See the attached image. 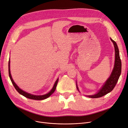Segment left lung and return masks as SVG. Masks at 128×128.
Masks as SVG:
<instances>
[{"instance_id":"left-lung-1","label":"left lung","mask_w":128,"mask_h":128,"mask_svg":"<svg viewBox=\"0 0 128 128\" xmlns=\"http://www.w3.org/2000/svg\"><path fill=\"white\" fill-rule=\"evenodd\" d=\"M111 41L113 42L115 50V64L114 68H113L112 72L105 84L103 85L102 88L96 94L93 96H87L88 97L91 98H100L106 95V94L110 93L113 90L115 86H116V83L119 78L120 74L121 73V60L120 58L119 50L117 44L111 38ZM78 90V88L77 86Z\"/></svg>"}]
</instances>
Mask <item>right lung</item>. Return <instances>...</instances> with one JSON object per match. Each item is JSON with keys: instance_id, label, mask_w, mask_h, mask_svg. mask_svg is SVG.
Segmentation results:
<instances>
[{"instance_id": "1", "label": "right lung", "mask_w": 128, "mask_h": 128, "mask_svg": "<svg viewBox=\"0 0 128 128\" xmlns=\"http://www.w3.org/2000/svg\"><path fill=\"white\" fill-rule=\"evenodd\" d=\"M8 71H9V78H10V80L11 81L13 84L14 86L15 87V89L17 91V92L22 94V96H24L25 97L27 98H30V99H32V100H44V99H45L47 98H48L49 96H50L52 94H53L55 90L56 89V86H57V84H58V79L56 81L55 84H54V86L53 88H52L51 90V91L48 93H47L46 94H45V95H43V96H35V95H32V94H30V93H28L27 92H25V91H22V90H21L20 88H19V87L17 86V85L16 84V83L14 82L12 78V75H11V74H10V60H9V65H8Z\"/></svg>"}]
</instances>
